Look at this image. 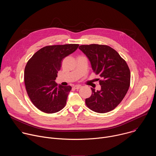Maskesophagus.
I'll use <instances>...</instances> for the list:
<instances>
[{"instance_id": "34e87169", "label": "esophagus", "mask_w": 156, "mask_h": 156, "mask_svg": "<svg viewBox=\"0 0 156 156\" xmlns=\"http://www.w3.org/2000/svg\"><path fill=\"white\" fill-rule=\"evenodd\" d=\"M80 87H81L80 85H75V86H73V87H74L75 89H76V90H78L79 88H80Z\"/></svg>"}]
</instances>
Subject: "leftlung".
Returning <instances> with one entry per match:
<instances>
[{
  "mask_svg": "<svg viewBox=\"0 0 156 156\" xmlns=\"http://www.w3.org/2000/svg\"><path fill=\"white\" fill-rule=\"evenodd\" d=\"M79 49L87 57L93 72L98 75L100 91L91 88L92 95L85 100L87 107L98 113L114 110L123 99L130 85V71L126 61L107 45H81Z\"/></svg>",
  "mask_w": 156,
  "mask_h": 156,
  "instance_id": "1",
  "label": "left lung"
}]
</instances>
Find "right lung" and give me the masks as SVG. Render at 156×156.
I'll use <instances>...</instances> for the list:
<instances>
[{
	"label": "right lung",
	"mask_w": 156,
	"mask_h": 156,
	"mask_svg": "<svg viewBox=\"0 0 156 156\" xmlns=\"http://www.w3.org/2000/svg\"><path fill=\"white\" fill-rule=\"evenodd\" d=\"M79 44L47 46L37 51L28 61L24 81L27 94L36 107L53 114L65 106L70 86H58L55 82L62 60L74 52Z\"/></svg>",
	"instance_id": "1"
}]
</instances>
